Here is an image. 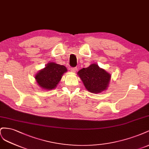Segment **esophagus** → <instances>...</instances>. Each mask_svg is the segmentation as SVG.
Returning <instances> with one entry per match:
<instances>
[{
    "mask_svg": "<svg viewBox=\"0 0 149 149\" xmlns=\"http://www.w3.org/2000/svg\"><path fill=\"white\" fill-rule=\"evenodd\" d=\"M70 70H71V71L72 72H75L76 71H77V67H71Z\"/></svg>",
    "mask_w": 149,
    "mask_h": 149,
    "instance_id": "34e87169",
    "label": "esophagus"
}]
</instances>
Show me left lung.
<instances>
[{"instance_id": "obj_1", "label": "left lung", "mask_w": 149, "mask_h": 149, "mask_svg": "<svg viewBox=\"0 0 149 149\" xmlns=\"http://www.w3.org/2000/svg\"><path fill=\"white\" fill-rule=\"evenodd\" d=\"M85 87L92 93H99L108 87L110 74L97 64H91L78 72Z\"/></svg>"}]
</instances>
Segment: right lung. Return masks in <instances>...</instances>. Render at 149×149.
<instances>
[{
	"label": "right lung",
	"mask_w": 149,
	"mask_h": 149,
	"mask_svg": "<svg viewBox=\"0 0 149 149\" xmlns=\"http://www.w3.org/2000/svg\"><path fill=\"white\" fill-rule=\"evenodd\" d=\"M65 72L67 69L65 66L50 62L36 75V79L42 88L52 90L57 86Z\"/></svg>",
	"instance_id": "obj_1"
}]
</instances>
